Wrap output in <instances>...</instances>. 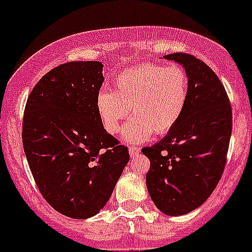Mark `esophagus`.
I'll use <instances>...</instances> for the list:
<instances>
[{
	"mask_svg": "<svg viewBox=\"0 0 252 252\" xmlns=\"http://www.w3.org/2000/svg\"><path fill=\"white\" fill-rule=\"evenodd\" d=\"M139 152H140V147H130V149H129V154H130V157H134V156H136V155L139 154Z\"/></svg>",
	"mask_w": 252,
	"mask_h": 252,
	"instance_id": "esophagus-1",
	"label": "esophagus"
}]
</instances>
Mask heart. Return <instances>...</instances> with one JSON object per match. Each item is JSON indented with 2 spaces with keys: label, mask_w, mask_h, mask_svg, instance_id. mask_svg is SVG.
<instances>
[{
  "label": "heart",
  "mask_w": 252,
  "mask_h": 252,
  "mask_svg": "<svg viewBox=\"0 0 252 252\" xmlns=\"http://www.w3.org/2000/svg\"><path fill=\"white\" fill-rule=\"evenodd\" d=\"M189 78L179 65L146 63L121 73L114 91L101 90L96 108L107 133L116 135L130 113L136 117L126 126L124 140L145 141L155 131L163 135L178 123L188 102Z\"/></svg>",
  "instance_id": "1"
}]
</instances>
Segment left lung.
Here are the masks:
<instances>
[{"label": "left lung", "mask_w": 252, "mask_h": 252, "mask_svg": "<svg viewBox=\"0 0 252 252\" xmlns=\"http://www.w3.org/2000/svg\"><path fill=\"white\" fill-rule=\"evenodd\" d=\"M189 78L185 110L171 131L142 154L150 159L146 187L161 212L183 216L200 207L217 187L232 135L224 86L202 61L187 53L163 56Z\"/></svg>", "instance_id": "1"}]
</instances>
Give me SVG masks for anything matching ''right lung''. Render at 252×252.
I'll return each instance as SVG.
<instances>
[{"mask_svg": "<svg viewBox=\"0 0 252 252\" xmlns=\"http://www.w3.org/2000/svg\"><path fill=\"white\" fill-rule=\"evenodd\" d=\"M102 68L89 61L50 70L30 93L23 118V146L40 192L75 220L102 210L129 161L96 108Z\"/></svg>", "mask_w": 252, "mask_h": 252, "instance_id": "obj_1", "label": "right lung"}]
</instances>
